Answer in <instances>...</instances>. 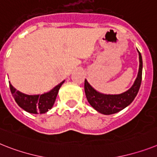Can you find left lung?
Here are the masks:
<instances>
[{"instance_id":"8db88e82","label":"left lung","mask_w":157,"mask_h":157,"mask_svg":"<svg viewBox=\"0 0 157 157\" xmlns=\"http://www.w3.org/2000/svg\"><path fill=\"white\" fill-rule=\"evenodd\" d=\"M138 53H139L140 65L137 76L132 86L124 93L114 95L99 93L91 86L90 84L85 79V92L87 100L91 106L96 109L97 112L102 113L104 115H111V114H114V113L121 111L122 109L128 106L133 101L139 92L142 80L143 61H142L141 54L139 51H138Z\"/></svg>"}]
</instances>
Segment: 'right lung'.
Here are the masks:
<instances>
[{
  "mask_svg": "<svg viewBox=\"0 0 157 157\" xmlns=\"http://www.w3.org/2000/svg\"><path fill=\"white\" fill-rule=\"evenodd\" d=\"M64 82V81L60 82L48 93L38 95H27L21 93L20 91L17 90L10 83L9 87L14 100L21 109L29 113L43 114L52 109L56 101V96L58 94L59 89Z\"/></svg>",
  "mask_w": 157,
  "mask_h": 157,
  "instance_id": "obj_1",
  "label": "right lung"
}]
</instances>
